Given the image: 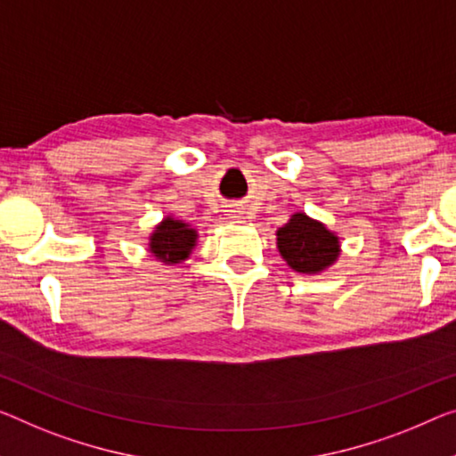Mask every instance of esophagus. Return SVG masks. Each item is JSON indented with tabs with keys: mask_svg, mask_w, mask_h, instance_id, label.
I'll return each instance as SVG.
<instances>
[{
	"mask_svg": "<svg viewBox=\"0 0 456 456\" xmlns=\"http://www.w3.org/2000/svg\"><path fill=\"white\" fill-rule=\"evenodd\" d=\"M230 216H232V218H240V214H238L236 209H230Z\"/></svg>",
	"mask_w": 456,
	"mask_h": 456,
	"instance_id": "1",
	"label": "esophagus"
}]
</instances>
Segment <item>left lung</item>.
<instances>
[{"label": "left lung", "instance_id": "obj_1", "mask_svg": "<svg viewBox=\"0 0 456 456\" xmlns=\"http://www.w3.org/2000/svg\"><path fill=\"white\" fill-rule=\"evenodd\" d=\"M277 248L289 269L304 275H318L338 261L340 238L326 224L296 212L277 230Z\"/></svg>", "mask_w": 456, "mask_h": 456}]
</instances>
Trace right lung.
I'll use <instances>...</instances> for the list:
<instances>
[{
  "instance_id": "1",
  "label": "right lung",
  "mask_w": 456,
  "mask_h": 456,
  "mask_svg": "<svg viewBox=\"0 0 456 456\" xmlns=\"http://www.w3.org/2000/svg\"><path fill=\"white\" fill-rule=\"evenodd\" d=\"M198 230L187 222L167 216L149 236V250L163 265L183 263L198 244Z\"/></svg>"
}]
</instances>
